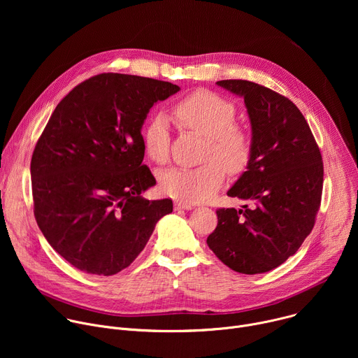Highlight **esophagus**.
Wrapping results in <instances>:
<instances>
[{"label":"esophagus","mask_w":358,"mask_h":358,"mask_svg":"<svg viewBox=\"0 0 358 358\" xmlns=\"http://www.w3.org/2000/svg\"><path fill=\"white\" fill-rule=\"evenodd\" d=\"M174 207H176V210H191L192 208L191 203L184 202V201H176Z\"/></svg>","instance_id":"esophagus-1"}]
</instances>
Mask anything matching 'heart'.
<instances>
[{"mask_svg":"<svg viewBox=\"0 0 358 358\" xmlns=\"http://www.w3.org/2000/svg\"><path fill=\"white\" fill-rule=\"evenodd\" d=\"M178 124L207 137L202 160L194 169H170L160 176L162 191L184 202L210 199L225 180V170L239 174L249 166L253 151L250 133L235 123L236 106L225 96L198 89L173 108ZM143 145L151 162L164 164L170 155V130L166 116L155 115L143 129Z\"/></svg>","mask_w":358,"mask_h":358,"instance_id":"heart-1","label":"heart"}]
</instances>
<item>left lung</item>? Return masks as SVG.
Segmentation results:
<instances>
[{
    "label": "left lung",
    "instance_id": "left-lung-1",
    "mask_svg": "<svg viewBox=\"0 0 358 358\" xmlns=\"http://www.w3.org/2000/svg\"><path fill=\"white\" fill-rule=\"evenodd\" d=\"M217 83L243 96L253 151L248 170L228 191L249 206L218 208L207 243L235 272H269L296 253L315 227L323 192L322 152L286 96L242 79Z\"/></svg>",
    "mask_w": 358,
    "mask_h": 358
}]
</instances>
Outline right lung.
<instances>
[{
	"mask_svg": "<svg viewBox=\"0 0 358 358\" xmlns=\"http://www.w3.org/2000/svg\"><path fill=\"white\" fill-rule=\"evenodd\" d=\"M180 87L151 78L100 73L57 106L31 159L34 215L73 268L112 276L144 249L171 199L140 194L156 184L143 164L141 126L159 100Z\"/></svg>",
	"mask_w": 358,
	"mask_h": 358,
	"instance_id": "add662e5",
	"label": "right lung"
}]
</instances>
